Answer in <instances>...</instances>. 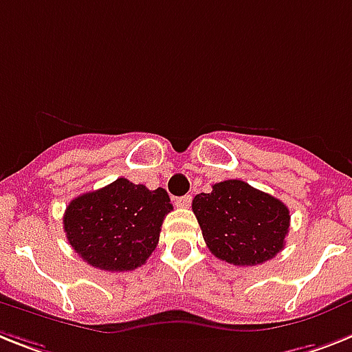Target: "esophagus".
<instances>
[{"label":"esophagus","instance_id":"esophagus-1","mask_svg":"<svg viewBox=\"0 0 352 352\" xmlns=\"http://www.w3.org/2000/svg\"><path fill=\"white\" fill-rule=\"evenodd\" d=\"M190 201H192V196H190V194H187V196L178 197V199H176V205L182 208H187L188 205H190Z\"/></svg>","mask_w":352,"mask_h":352}]
</instances>
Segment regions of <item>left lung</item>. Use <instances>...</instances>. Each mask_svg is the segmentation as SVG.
<instances>
[{
    "mask_svg": "<svg viewBox=\"0 0 352 352\" xmlns=\"http://www.w3.org/2000/svg\"><path fill=\"white\" fill-rule=\"evenodd\" d=\"M192 210L208 250L235 266L274 259L289 230L286 205L241 179L219 182L212 192L197 194Z\"/></svg>",
    "mask_w": 352,
    "mask_h": 352,
    "instance_id": "left-lung-1",
    "label": "left lung"
}]
</instances>
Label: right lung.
Wrapping results in <instances>:
<instances>
[{
    "label": "right lung",
    "instance_id": "obj_1",
    "mask_svg": "<svg viewBox=\"0 0 352 352\" xmlns=\"http://www.w3.org/2000/svg\"><path fill=\"white\" fill-rule=\"evenodd\" d=\"M170 210L165 188L149 190L118 178L72 199L63 223L68 243L89 266L131 272L155 252L162 223Z\"/></svg>",
    "mask_w": 352,
    "mask_h": 352
}]
</instances>
